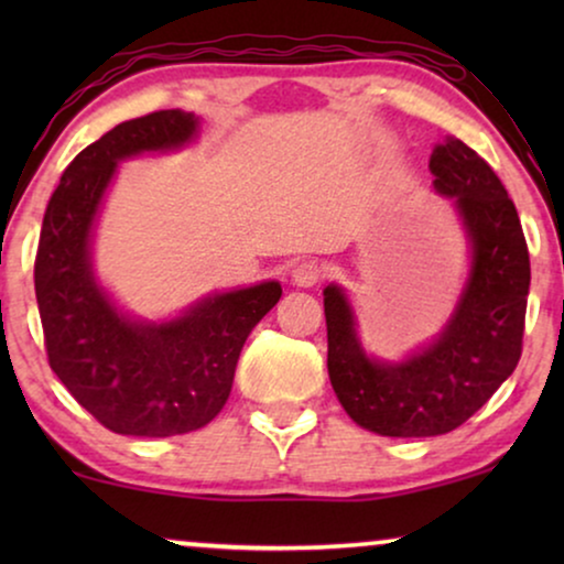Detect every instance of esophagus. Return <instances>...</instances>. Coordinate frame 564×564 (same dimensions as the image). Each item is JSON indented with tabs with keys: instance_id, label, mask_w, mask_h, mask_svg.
Listing matches in <instances>:
<instances>
[{
	"instance_id": "1",
	"label": "esophagus",
	"mask_w": 564,
	"mask_h": 564,
	"mask_svg": "<svg viewBox=\"0 0 564 564\" xmlns=\"http://www.w3.org/2000/svg\"><path fill=\"white\" fill-rule=\"evenodd\" d=\"M321 274H323V267L318 264V261L303 259V261H297L295 269H292V282H295L297 288H313V284L321 280Z\"/></svg>"
}]
</instances>
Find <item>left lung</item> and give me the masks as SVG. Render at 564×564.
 <instances>
[{
    "label": "left lung",
    "instance_id": "obj_1",
    "mask_svg": "<svg viewBox=\"0 0 564 564\" xmlns=\"http://www.w3.org/2000/svg\"><path fill=\"white\" fill-rule=\"evenodd\" d=\"M429 169L469 243L465 288L442 330L403 359H377L361 346L346 290L336 282L323 290L330 384L349 419L380 436L449 434L488 403L521 357L531 267L513 199L459 138L436 145Z\"/></svg>",
    "mask_w": 564,
    "mask_h": 564
}]
</instances>
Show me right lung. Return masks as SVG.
<instances>
[{
	"mask_svg": "<svg viewBox=\"0 0 564 564\" xmlns=\"http://www.w3.org/2000/svg\"><path fill=\"white\" fill-rule=\"evenodd\" d=\"M199 118L161 110L115 126L61 176L43 215L35 297L51 369L82 408L122 436H176L210 423L234 388L253 326L282 284L210 292L172 318H135L95 272V228L118 164L195 143Z\"/></svg>",
	"mask_w": 564,
	"mask_h": 564,
	"instance_id": "1",
	"label": "right lung"
}]
</instances>
